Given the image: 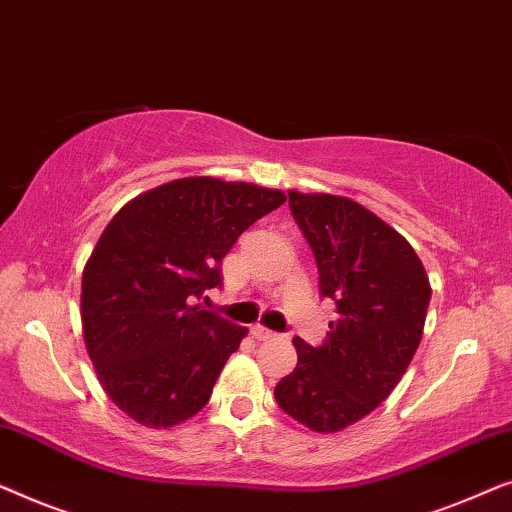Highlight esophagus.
I'll return each mask as SVG.
<instances>
[{"label": "esophagus", "instance_id": "esophagus-1", "mask_svg": "<svg viewBox=\"0 0 512 512\" xmlns=\"http://www.w3.org/2000/svg\"><path fill=\"white\" fill-rule=\"evenodd\" d=\"M250 334H253V338H257V341H269V338L276 336L271 329H266V327H262V325H253V327H250Z\"/></svg>", "mask_w": 512, "mask_h": 512}]
</instances>
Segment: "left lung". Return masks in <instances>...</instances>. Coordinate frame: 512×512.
Wrapping results in <instances>:
<instances>
[{
  "label": "left lung",
  "instance_id": "left-lung-1",
  "mask_svg": "<svg viewBox=\"0 0 512 512\" xmlns=\"http://www.w3.org/2000/svg\"><path fill=\"white\" fill-rule=\"evenodd\" d=\"M287 194L338 320L320 348L294 338L297 366L273 394L304 427L336 434L399 385L422 341L431 285L413 246L369 208L327 192Z\"/></svg>",
  "mask_w": 512,
  "mask_h": 512
}]
</instances>
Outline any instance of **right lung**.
<instances>
[{
	"instance_id": "1",
	"label": "right lung",
	"mask_w": 512,
	"mask_h": 512,
	"mask_svg": "<svg viewBox=\"0 0 512 512\" xmlns=\"http://www.w3.org/2000/svg\"><path fill=\"white\" fill-rule=\"evenodd\" d=\"M285 194L190 176L127 201L88 257L83 341L99 385L143 427L197 415L248 329L192 306L222 283V259Z\"/></svg>"
}]
</instances>
